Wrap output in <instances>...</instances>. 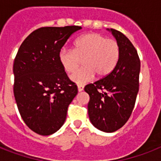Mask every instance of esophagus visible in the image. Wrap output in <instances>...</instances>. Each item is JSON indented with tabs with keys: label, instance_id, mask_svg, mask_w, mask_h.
Segmentation results:
<instances>
[{
	"label": "esophagus",
	"instance_id": "1",
	"mask_svg": "<svg viewBox=\"0 0 161 161\" xmlns=\"http://www.w3.org/2000/svg\"><path fill=\"white\" fill-rule=\"evenodd\" d=\"M83 88H84V86L83 85H80V84H79V85H78V92H82V91L83 90Z\"/></svg>",
	"mask_w": 161,
	"mask_h": 161
}]
</instances>
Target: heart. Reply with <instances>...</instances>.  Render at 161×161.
<instances>
[{
  "instance_id": "obj_1",
  "label": "heart",
  "mask_w": 161,
  "mask_h": 161,
  "mask_svg": "<svg viewBox=\"0 0 161 161\" xmlns=\"http://www.w3.org/2000/svg\"><path fill=\"white\" fill-rule=\"evenodd\" d=\"M119 57V42L96 32L83 35L76 40L73 50L62 49L58 54L61 65L68 74L75 72L83 61L85 67L71 76V79L78 84L87 83L95 74L98 78L108 75L117 65Z\"/></svg>"
}]
</instances>
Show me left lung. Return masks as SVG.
I'll list each match as a JSON object with an SVG mask.
<instances>
[{
    "label": "left lung",
    "mask_w": 161,
    "mask_h": 161,
    "mask_svg": "<svg viewBox=\"0 0 161 161\" xmlns=\"http://www.w3.org/2000/svg\"><path fill=\"white\" fill-rule=\"evenodd\" d=\"M120 47V57L108 76L85 86L91 123L99 130L112 133L130 119L139 91L140 60L132 42L122 32L108 29Z\"/></svg>",
    "instance_id": "1"
}]
</instances>
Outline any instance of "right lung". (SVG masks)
Returning a JSON list of instances; mask_svg holds the SVG:
<instances>
[{"label": "right lung", "mask_w": 161, "mask_h": 161, "mask_svg": "<svg viewBox=\"0 0 161 161\" xmlns=\"http://www.w3.org/2000/svg\"><path fill=\"white\" fill-rule=\"evenodd\" d=\"M78 26H44L21 43L13 64V92L26 126L40 135H50L65 122L68 108L78 93L58 54Z\"/></svg>", "instance_id": "obj_1"}]
</instances>
